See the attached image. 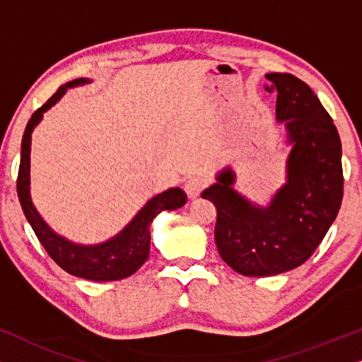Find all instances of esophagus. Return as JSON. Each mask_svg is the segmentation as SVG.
<instances>
[{
    "label": "esophagus",
    "mask_w": 362,
    "mask_h": 362,
    "mask_svg": "<svg viewBox=\"0 0 362 362\" xmlns=\"http://www.w3.org/2000/svg\"><path fill=\"white\" fill-rule=\"evenodd\" d=\"M204 187H206V180L201 176H192L185 182V191L189 199H196Z\"/></svg>",
    "instance_id": "esophagus-1"
}]
</instances>
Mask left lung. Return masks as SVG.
<instances>
[{"label": "left lung", "instance_id": "1", "mask_svg": "<svg viewBox=\"0 0 362 362\" xmlns=\"http://www.w3.org/2000/svg\"><path fill=\"white\" fill-rule=\"evenodd\" d=\"M276 92V122L291 145L286 182L270 204H252L232 185L226 168L202 192L217 209L216 245L221 259L245 276L279 275L310 259L338 216L343 201L341 140L333 118L315 92L291 74H267Z\"/></svg>", "mask_w": 362, "mask_h": 362}]
</instances>
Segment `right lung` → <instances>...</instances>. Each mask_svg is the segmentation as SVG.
<instances>
[{"label":"right lung","mask_w":362,"mask_h":362,"mask_svg":"<svg viewBox=\"0 0 362 362\" xmlns=\"http://www.w3.org/2000/svg\"><path fill=\"white\" fill-rule=\"evenodd\" d=\"M88 78H76L59 87V90L33 113L28 122L21 143V163L18 173V197L21 202L23 212L31 224L34 234L37 235L44 249L56 264L67 274L81 276L93 281L122 280L135 274L145 264L150 255V224L161 211H173L186 204V194L180 187H171L158 194L141 207V211L128 222L125 229L118 232L115 237L95 245H81L67 240L49 227L36 207L33 204L29 192V168H31V135L34 127L42 120V113L61 100L67 88L88 83Z\"/></svg>","instance_id":"add662e5"}]
</instances>
